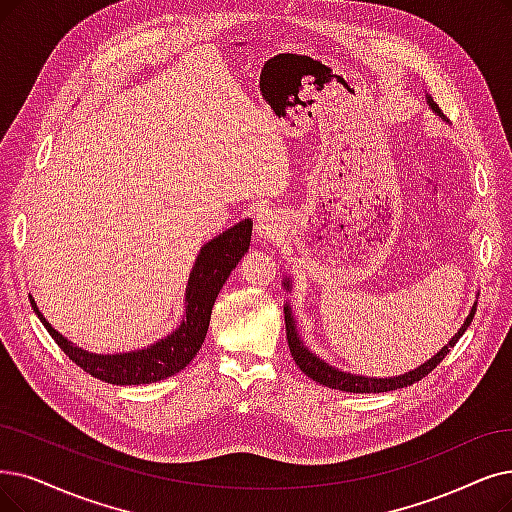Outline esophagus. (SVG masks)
<instances>
[{
	"instance_id": "34e87169",
	"label": "esophagus",
	"mask_w": 512,
	"mask_h": 512,
	"mask_svg": "<svg viewBox=\"0 0 512 512\" xmlns=\"http://www.w3.org/2000/svg\"><path fill=\"white\" fill-rule=\"evenodd\" d=\"M254 231H256V239L258 241H262V243L273 241L279 235V220H277V216L273 212H269V210L267 212H260L256 216Z\"/></svg>"
}]
</instances>
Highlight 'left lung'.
I'll return each instance as SVG.
<instances>
[{
  "instance_id": "left-lung-1",
  "label": "left lung",
  "mask_w": 512,
  "mask_h": 512,
  "mask_svg": "<svg viewBox=\"0 0 512 512\" xmlns=\"http://www.w3.org/2000/svg\"><path fill=\"white\" fill-rule=\"evenodd\" d=\"M428 107H431L435 113H441L439 107L433 102V98L428 96ZM285 288L290 290V279L283 281ZM475 311H477V304H473V309H470L466 321L462 323V327L458 330V334L449 340L443 349L433 355L428 361H424L422 365H418L416 370L412 372H405L401 376H393V378H367V376H357V374H346V372H340L336 370V367H332L330 363L321 361L317 355H313L309 349H306L304 342L300 340L298 332H296V321L292 317V309L290 304L283 306V313H285V334H288V346H290V353L296 361V365L300 367V370L313 378L315 382L323 384V386H330V388H338V391H344V393H386V391H397V388H403V386H410L418 380H422L424 376L431 374L435 367L447 357L449 349H454V344L460 340V336L466 332V327L470 325V321H473L475 317Z\"/></svg>"
}]
</instances>
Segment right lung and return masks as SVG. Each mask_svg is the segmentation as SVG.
I'll return each instance as SVG.
<instances>
[{
  "label": "right lung",
  "instance_id": "right-lung-1",
  "mask_svg": "<svg viewBox=\"0 0 512 512\" xmlns=\"http://www.w3.org/2000/svg\"><path fill=\"white\" fill-rule=\"evenodd\" d=\"M250 239L252 220L248 218L237 222L235 227L227 229L222 235L203 245L187 283L185 319L180 321V325L170 336L161 338L159 342L147 346V349L142 351L117 355L88 353L84 349H79L73 342H69L60 332H56L46 321V317L39 313L35 300L29 296L31 306L39 321H42L46 330L50 332V336L56 340V344L65 351V355L90 376L109 384L157 382L185 370L201 349V344L208 334L216 296L224 281L229 279L231 271L237 267L241 256L250 250Z\"/></svg>",
  "mask_w": 512,
  "mask_h": 512
}]
</instances>
